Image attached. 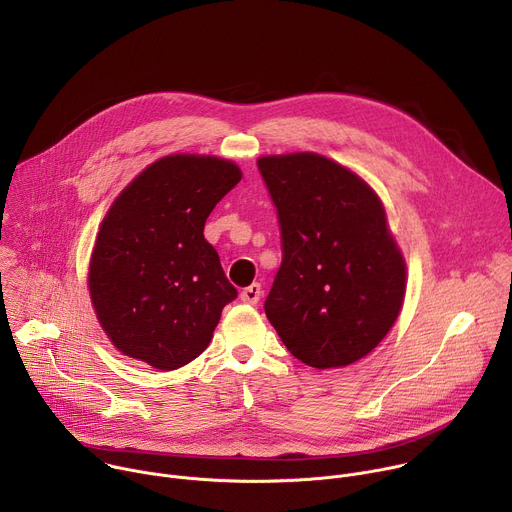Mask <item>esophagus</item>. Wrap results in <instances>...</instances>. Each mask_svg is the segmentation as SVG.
Listing matches in <instances>:
<instances>
[{
  "label": "esophagus",
  "instance_id": "obj_1",
  "mask_svg": "<svg viewBox=\"0 0 512 512\" xmlns=\"http://www.w3.org/2000/svg\"><path fill=\"white\" fill-rule=\"evenodd\" d=\"M261 294H263L261 285H259V283H251L249 287H245V289L241 291V300H243L245 304H257L259 298H261Z\"/></svg>",
  "mask_w": 512,
  "mask_h": 512
}]
</instances>
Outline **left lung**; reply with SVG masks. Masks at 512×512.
I'll return each mask as SVG.
<instances>
[{
  "label": "left lung",
  "mask_w": 512,
  "mask_h": 512,
  "mask_svg": "<svg viewBox=\"0 0 512 512\" xmlns=\"http://www.w3.org/2000/svg\"><path fill=\"white\" fill-rule=\"evenodd\" d=\"M257 168L281 233L267 320L298 360L346 367L385 338L405 296L385 210L356 174L318 154L267 156Z\"/></svg>",
  "instance_id": "left-lung-1"
}]
</instances>
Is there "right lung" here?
I'll return each instance as SVG.
<instances>
[{"mask_svg":"<svg viewBox=\"0 0 512 512\" xmlns=\"http://www.w3.org/2000/svg\"><path fill=\"white\" fill-rule=\"evenodd\" d=\"M241 170L210 156H168L145 168L101 225L89 291L111 342L160 371L194 360L237 298L204 239L212 208Z\"/></svg>","mask_w":512,"mask_h":512,"instance_id":"obj_1","label":"right lung"}]
</instances>
